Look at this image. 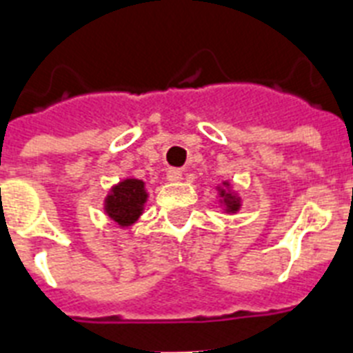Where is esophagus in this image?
<instances>
[{"instance_id":"34e87169","label":"esophagus","mask_w":353,"mask_h":353,"mask_svg":"<svg viewBox=\"0 0 353 353\" xmlns=\"http://www.w3.org/2000/svg\"><path fill=\"white\" fill-rule=\"evenodd\" d=\"M167 179L172 183H177L181 181L183 179V172L177 170V168H170V170L167 172Z\"/></svg>"}]
</instances>
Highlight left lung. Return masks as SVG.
Masks as SVG:
<instances>
[{"label":"left lung","mask_w":353,"mask_h":353,"mask_svg":"<svg viewBox=\"0 0 353 353\" xmlns=\"http://www.w3.org/2000/svg\"><path fill=\"white\" fill-rule=\"evenodd\" d=\"M223 185L228 186V183H223ZM219 196L223 197V203H225V206H226V212H237V210H239V206H241L239 197L234 196V194H230V192L223 190V188H219Z\"/></svg>","instance_id":"left-lung-1"}]
</instances>
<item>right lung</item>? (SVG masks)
<instances>
[{"label":"right lung","instance_id":"obj_1","mask_svg":"<svg viewBox=\"0 0 353 353\" xmlns=\"http://www.w3.org/2000/svg\"><path fill=\"white\" fill-rule=\"evenodd\" d=\"M145 201V183L141 179H125L110 190L105 199V210L119 226H130L143 214Z\"/></svg>","mask_w":353,"mask_h":353}]
</instances>
